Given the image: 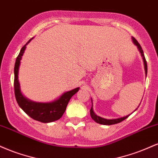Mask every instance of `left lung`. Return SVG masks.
<instances>
[{
  "instance_id": "left-lung-1",
  "label": "left lung",
  "mask_w": 158,
  "mask_h": 158,
  "mask_svg": "<svg viewBox=\"0 0 158 158\" xmlns=\"http://www.w3.org/2000/svg\"><path fill=\"white\" fill-rule=\"evenodd\" d=\"M131 39H132V41H133L134 44L137 46V49H138L139 52H140L141 57H142L143 61V64H144L145 73H146V76H147V63H146V58H145L144 53H143V49H142V48H141L140 45H139L138 41H137V40L135 39V38L131 37ZM91 102H92V106H91V108H90V117H91V118L93 119L96 123H99V124L106 125V126H110V125L117 124V123L122 122V121L124 120V119H126V118H128V117L130 116V114H128V115L126 116V117H120V118H117V119H111L102 118V117H99V116L97 115V114L94 113V109H93V101H92V99H91ZM137 108H138V107H137ZM137 109H136V110H137Z\"/></svg>"
}]
</instances>
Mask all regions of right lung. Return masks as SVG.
I'll return each mask as SVG.
<instances>
[{"label": "right lung", "instance_id": "add662e5", "mask_svg": "<svg viewBox=\"0 0 158 158\" xmlns=\"http://www.w3.org/2000/svg\"><path fill=\"white\" fill-rule=\"evenodd\" d=\"M32 39L33 38L29 40L28 42L21 48L19 55L18 56L15 61V68H14V75H15L14 88H15L16 101H17L20 108L27 115L30 116L31 118L35 120L44 123L54 122L62 117L70 98L79 91V88L65 92L60 97L49 102H34V101L27 99L23 95L19 80V68L20 64H21V60L22 59L23 53H24L25 50H26L27 45L31 41Z\"/></svg>", "mask_w": 158, "mask_h": 158}]
</instances>
